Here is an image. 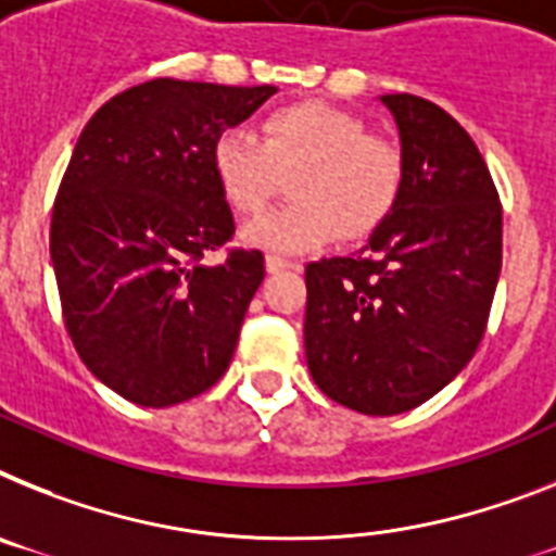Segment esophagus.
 Returning a JSON list of instances; mask_svg holds the SVG:
<instances>
[{
	"label": "esophagus",
	"instance_id": "34e87169",
	"mask_svg": "<svg viewBox=\"0 0 556 556\" xmlns=\"http://www.w3.org/2000/svg\"><path fill=\"white\" fill-rule=\"evenodd\" d=\"M265 268H268V274H279V270L296 268V265H293V263H291V260H286V256L268 254V256H265Z\"/></svg>",
	"mask_w": 556,
	"mask_h": 556
}]
</instances>
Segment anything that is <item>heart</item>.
Here are the masks:
<instances>
[{
	"instance_id": "b5f03b06",
	"label": "heart",
	"mask_w": 556,
	"mask_h": 556,
	"mask_svg": "<svg viewBox=\"0 0 556 556\" xmlns=\"http://www.w3.org/2000/svg\"><path fill=\"white\" fill-rule=\"evenodd\" d=\"M212 169L240 214L263 212L291 177L293 203L245 226L256 249L296 254L330 237L362 240L390 217L404 189V155L390 138L367 132L356 112L300 101L270 110L260 138L228 127L214 138Z\"/></svg>"
}]
</instances>
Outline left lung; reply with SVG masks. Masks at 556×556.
<instances>
[{"label": "left lung", "mask_w": 556, "mask_h": 556, "mask_svg": "<svg viewBox=\"0 0 556 556\" xmlns=\"http://www.w3.org/2000/svg\"><path fill=\"white\" fill-rule=\"evenodd\" d=\"M395 115L404 189L353 256L307 263L305 356L328 399L399 415L444 390L486 333L503 263V206L458 121L427 98Z\"/></svg>", "instance_id": "1"}]
</instances>
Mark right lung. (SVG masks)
<instances>
[{
  "label": "right lung",
  "instance_id": "1",
  "mask_svg": "<svg viewBox=\"0 0 556 556\" xmlns=\"http://www.w3.org/2000/svg\"><path fill=\"white\" fill-rule=\"evenodd\" d=\"M274 92L152 78L110 98L73 149L50 220L62 316L87 370L132 404L189 401L231 365L265 256L203 263L235 237L212 147Z\"/></svg>",
  "mask_w": 556,
  "mask_h": 556
}]
</instances>
